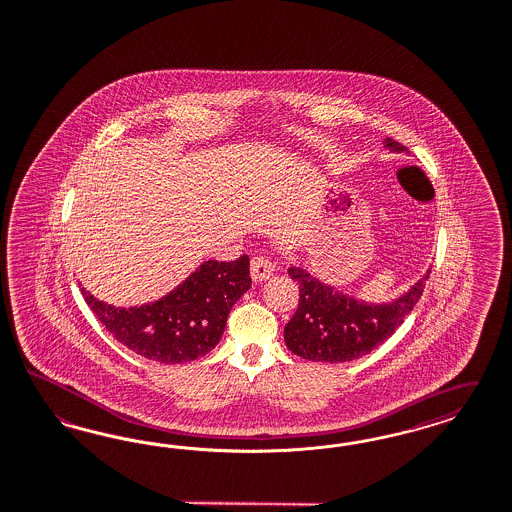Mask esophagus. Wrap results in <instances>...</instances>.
<instances>
[{
    "mask_svg": "<svg viewBox=\"0 0 512 512\" xmlns=\"http://www.w3.org/2000/svg\"><path fill=\"white\" fill-rule=\"evenodd\" d=\"M274 274V265L265 255H257L251 259V278L253 282H266Z\"/></svg>",
    "mask_w": 512,
    "mask_h": 512,
    "instance_id": "esophagus-1",
    "label": "esophagus"
}]
</instances>
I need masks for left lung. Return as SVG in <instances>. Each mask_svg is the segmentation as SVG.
<instances>
[{
  "instance_id": "8db88e82",
  "label": "left lung",
  "mask_w": 512,
  "mask_h": 512,
  "mask_svg": "<svg viewBox=\"0 0 512 512\" xmlns=\"http://www.w3.org/2000/svg\"><path fill=\"white\" fill-rule=\"evenodd\" d=\"M384 147L393 153L408 151L391 138H386ZM287 272L299 283V306L283 329L285 344L295 355L323 363L359 359L388 340L422 297L431 274L427 270L399 299L372 304L319 282L304 266H291Z\"/></svg>"
}]
</instances>
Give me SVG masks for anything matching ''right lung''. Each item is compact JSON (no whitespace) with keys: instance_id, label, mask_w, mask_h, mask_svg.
Segmentation results:
<instances>
[{"instance_id":"obj_1","label":"right lung","mask_w":512,"mask_h":512,"mask_svg":"<svg viewBox=\"0 0 512 512\" xmlns=\"http://www.w3.org/2000/svg\"><path fill=\"white\" fill-rule=\"evenodd\" d=\"M251 287L249 257L206 261L162 299L119 308L81 293L90 310L128 350L166 365L194 361L219 344L230 308Z\"/></svg>"}]
</instances>
